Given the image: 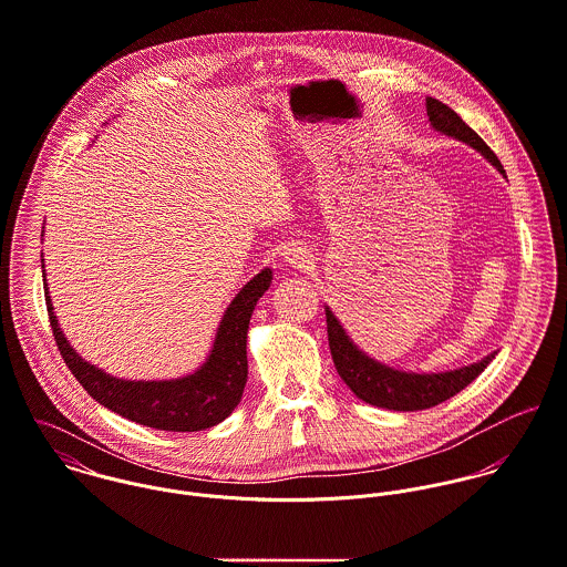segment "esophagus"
<instances>
[{
    "label": "esophagus",
    "instance_id": "34e87169",
    "mask_svg": "<svg viewBox=\"0 0 567 567\" xmlns=\"http://www.w3.org/2000/svg\"><path fill=\"white\" fill-rule=\"evenodd\" d=\"M282 256H285V260H287L291 267H296V269H309V267H311V262H313L311 254H309V251H307V247H305V245H300V243H296V245L287 247Z\"/></svg>",
    "mask_w": 567,
    "mask_h": 567
}]
</instances>
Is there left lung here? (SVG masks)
<instances>
[{
    "label": "left lung",
    "instance_id": "obj_1",
    "mask_svg": "<svg viewBox=\"0 0 567 567\" xmlns=\"http://www.w3.org/2000/svg\"><path fill=\"white\" fill-rule=\"evenodd\" d=\"M425 107L430 122L436 131L452 135L455 140L468 144L477 153H482L502 175L504 166L499 164L497 155L486 146V142L453 112L445 103L427 96ZM327 331H329V346L333 354V363L338 368V374L343 383L354 392L357 399L385 408L396 412H416L434 408L447 399L455 396L460 390H464L477 374L484 372V368L495 359L497 352L486 354L482 361L450 370V372H432V374H416V372H403L396 368H390L385 363L374 361L363 350H359L348 333L343 331L340 320L333 316V311L327 307Z\"/></svg>",
    "mask_w": 567,
    "mask_h": 567
}]
</instances>
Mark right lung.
I'll list each match as a JSON object with an SVG mask.
<instances>
[{"mask_svg":"<svg viewBox=\"0 0 567 567\" xmlns=\"http://www.w3.org/2000/svg\"><path fill=\"white\" fill-rule=\"evenodd\" d=\"M43 267V265H41ZM271 269L256 274L229 302L208 359L193 372L168 381H126L85 361L65 340L48 293L43 291L54 341L76 381L92 399L115 414L164 432H202L219 425L240 403L247 381V329L256 302L271 285Z\"/></svg>","mask_w":567,"mask_h":567,"instance_id":"obj_1","label":"right lung"}]
</instances>
